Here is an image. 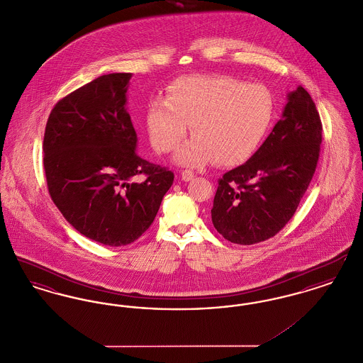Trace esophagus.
Instances as JSON below:
<instances>
[{
	"mask_svg": "<svg viewBox=\"0 0 363 363\" xmlns=\"http://www.w3.org/2000/svg\"><path fill=\"white\" fill-rule=\"evenodd\" d=\"M181 177H182V179L184 181H191L193 179V177H194V173L193 172H190V170H184L182 173H181Z\"/></svg>",
	"mask_w": 363,
	"mask_h": 363,
	"instance_id": "1",
	"label": "esophagus"
}]
</instances>
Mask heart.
<instances>
[{"mask_svg": "<svg viewBox=\"0 0 363 363\" xmlns=\"http://www.w3.org/2000/svg\"><path fill=\"white\" fill-rule=\"evenodd\" d=\"M271 92L230 76L186 77L167 88L166 99L147 107L145 122L152 147L174 151L191 126L194 138L175 156L179 164L199 167L216 160L235 166L259 148L274 120Z\"/></svg>", "mask_w": 363, "mask_h": 363, "instance_id": "1", "label": "heart"}]
</instances>
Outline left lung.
<instances>
[{
    "label": "left lung",
    "mask_w": 363,
    "mask_h": 363,
    "mask_svg": "<svg viewBox=\"0 0 363 363\" xmlns=\"http://www.w3.org/2000/svg\"><path fill=\"white\" fill-rule=\"evenodd\" d=\"M281 120L257 152L218 181L212 223L227 241H267L289 223L315 172L323 123L309 92L287 95Z\"/></svg>",
    "instance_id": "obj_1"
}]
</instances>
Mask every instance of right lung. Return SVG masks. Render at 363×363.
<instances>
[{
  "label": "right lung",
  "instance_id": "1",
  "mask_svg": "<svg viewBox=\"0 0 363 363\" xmlns=\"http://www.w3.org/2000/svg\"><path fill=\"white\" fill-rule=\"evenodd\" d=\"M130 73L99 76L58 101L43 138L52 203L80 234L107 246L136 241L152 225L174 173L136 152L126 111ZM143 174L138 184L131 179Z\"/></svg>",
  "mask_w": 363,
  "mask_h": 363
}]
</instances>
